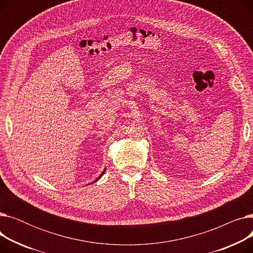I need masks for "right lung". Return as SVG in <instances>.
<instances>
[{
	"mask_svg": "<svg viewBox=\"0 0 253 253\" xmlns=\"http://www.w3.org/2000/svg\"><path fill=\"white\" fill-rule=\"evenodd\" d=\"M104 172H105V168H104V170L101 172V174H100V175H99V176H98V177L95 179V181H97V180H98V179H99V178H100V177H101V176L104 174Z\"/></svg>",
	"mask_w": 253,
	"mask_h": 253,
	"instance_id": "1",
	"label": "right lung"
}]
</instances>
